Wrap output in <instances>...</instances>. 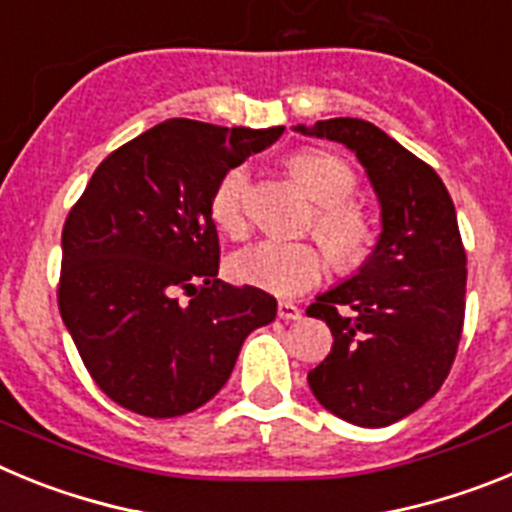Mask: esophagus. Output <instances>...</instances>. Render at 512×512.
<instances>
[{"instance_id": "esophagus-1", "label": "esophagus", "mask_w": 512, "mask_h": 512, "mask_svg": "<svg viewBox=\"0 0 512 512\" xmlns=\"http://www.w3.org/2000/svg\"><path fill=\"white\" fill-rule=\"evenodd\" d=\"M277 315L282 320H300L302 318V310L295 305V302H279V305H277Z\"/></svg>"}]
</instances>
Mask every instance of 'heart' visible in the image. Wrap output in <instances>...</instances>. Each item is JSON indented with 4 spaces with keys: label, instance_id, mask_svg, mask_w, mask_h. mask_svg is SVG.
I'll return each instance as SVG.
<instances>
[{
    "label": "heart",
    "instance_id": "b5f03b06",
    "mask_svg": "<svg viewBox=\"0 0 512 512\" xmlns=\"http://www.w3.org/2000/svg\"><path fill=\"white\" fill-rule=\"evenodd\" d=\"M289 171L307 189L315 207V235L338 269H356L369 256L374 243L372 220L351 197L356 192L354 169L336 153L305 148L289 158ZM248 192L251 174L246 166H233L220 176L210 194V220L220 233L241 238L248 228ZM323 248L310 241H259L228 259L233 282L264 289L271 295L295 297L323 279Z\"/></svg>",
    "mask_w": 512,
    "mask_h": 512
}]
</instances>
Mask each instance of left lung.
<instances>
[{"mask_svg":"<svg viewBox=\"0 0 512 512\" xmlns=\"http://www.w3.org/2000/svg\"><path fill=\"white\" fill-rule=\"evenodd\" d=\"M295 130L356 153L382 207V233L359 274L307 307L333 348L310 374L325 410L364 428L415 413L449 377L464 328L467 251L441 176L356 117Z\"/></svg>","mask_w":512,"mask_h":512,"instance_id":"obj_1","label":"left lung"}]
</instances>
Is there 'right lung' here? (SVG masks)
Returning a JSON list of instances; mask_svg holds the SVG:
<instances>
[{"label":"right lung","instance_id":"right-lung-1","mask_svg":"<svg viewBox=\"0 0 512 512\" xmlns=\"http://www.w3.org/2000/svg\"><path fill=\"white\" fill-rule=\"evenodd\" d=\"M284 128L166 120L104 158L63 225L58 310L99 390L176 418L220 392L277 300L217 279L210 194ZM190 300L181 302V295Z\"/></svg>","mask_w":512,"mask_h":512}]
</instances>
